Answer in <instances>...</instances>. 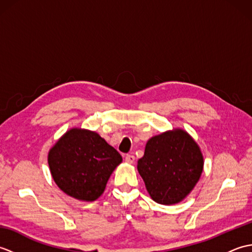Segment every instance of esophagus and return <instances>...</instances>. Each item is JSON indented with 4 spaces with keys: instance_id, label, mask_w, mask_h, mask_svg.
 <instances>
[{
    "instance_id": "34e87169",
    "label": "esophagus",
    "mask_w": 252,
    "mask_h": 252,
    "mask_svg": "<svg viewBox=\"0 0 252 252\" xmlns=\"http://www.w3.org/2000/svg\"><path fill=\"white\" fill-rule=\"evenodd\" d=\"M135 160V157L133 155H126V161L127 163H133Z\"/></svg>"
}]
</instances>
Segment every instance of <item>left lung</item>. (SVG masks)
Returning <instances> with one entry per match:
<instances>
[{
    "instance_id": "left-lung-1",
    "label": "left lung",
    "mask_w": 252,
    "mask_h": 252,
    "mask_svg": "<svg viewBox=\"0 0 252 252\" xmlns=\"http://www.w3.org/2000/svg\"><path fill=\"white\" fill-rule=\"evenodd\" d=\"M203 158L195 141L182 130L152 137L137 170L153 199L173 205L189 194L200 178Z\"/></svg>"
}]
</instances>
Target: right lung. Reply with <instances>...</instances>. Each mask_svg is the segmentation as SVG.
Masks as SVG:
<instances>
[{"label": "right lung", "mask_w": 252, "mask_h": 252, "mask_svg": "<svg viewBox=\"0 0 252 252\" xmlns=\"http://www.w3.org/2000/svg\"><path fill=\"white\" fill-rule=\"evenodd\" d=\"M121 155L97 133L68 131L49 154V165L58 187L80 200L93 201L103 194Z\"/></svg>", "instance_id": "1"}]
</instances>
